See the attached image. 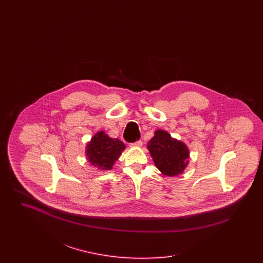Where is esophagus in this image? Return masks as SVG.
Returning <instances> with one entry per match:
<instances>
[{
  "label": "esophagus",
  "instance_id": "obj_1",
  "mask_svg": "<svg viewBox=\"0 0 263 263\" xmlns=\"http://www.w3.org/2000/svg\"><path fill=\"white\" fill-rule=\"evenodd\" d=\"M142 146H143V142L141 140L131 144V147H142Z\"/></svg>",
  "mask_w": 263,
  "mask_h": 263
}]
</instances>
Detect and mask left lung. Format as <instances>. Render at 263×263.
Segmentation results:
<instances>
[{"instance_id": "obj_1", "label": "left lung", "mask_w": 263, "mask_h": 263, "mask_svg": "<svg viewBox=\"0 0 263 263\" xmlns=\"http://www.w3.org/2000/svg\"><path fill=\"white\" fill-rule=\"evenodd\" d=\"M147 147L156 166L163 175L175 176L183 173L189 157L184 143L172 138L163 130H157Z\"/></svg>"}]
</instances>
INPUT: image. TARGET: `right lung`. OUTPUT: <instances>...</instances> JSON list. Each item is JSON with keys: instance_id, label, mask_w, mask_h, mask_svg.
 Here are the masks:
<instances>
[{"instance_id": "obj_1", "label": "right lung", "mask_w": 263, "mask_h": 263, "mask_svg": "<svg viewBox=\"0 0 263 263\" xmlns=\"http://www.w3.org/2000/svg\"><path fill=\"white\" fill-rule=\"evenodd\" d=\"M125 145L118 139L109 138L103 131L98 132L87 145V156L89 163L100 171L112 168Z\"/></svg>"}]
</instances>
